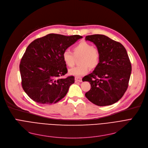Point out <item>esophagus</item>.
<instances>
[{
  "instance_id": "1",
  "label": "esophagus",
  "mask_w": 148,
  "mask_h": 148,
  "mask_svg": "<svg viewBox=\"0 0 148 148\" xmlns=\"http://www.w3.org/2000/svg\"><path fill=\"white\" fill-rule=\"evenodd\" d=\"M75 82H82V78L80 77H75Z\"/></svg>"
}]
</instances>
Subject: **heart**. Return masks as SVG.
<instances>
[{
  "mask_svg": "<svg viewBox=\"0 0 148 148\" xmlns=\"http://www.w3.org/2000/svg\"><path fill=\"white\" fill-rule=\"evenodd\" d=\"M73 53L65 50L62 54V59L68 67H72L75 64V58L79 57V66L69 70V74L74 76H81L86 74L89 68L95 69L99 65L101 55L98 49L85 41H81L72 49Z\"/></svg>",
  "mask_w": 148,
  "mask_h": 148,
  "instance_id": "obj_1",
  "label": "heart"
}]
</instances>
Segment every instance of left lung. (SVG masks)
I'll list each match as a JSON object with an SVG mask.
<instances>
[{
    "label": "left lung",
    "instance_id": "obj_1",
    "mask_svg": "<svg viewBox=\"0 0 148 148\" xmlns=\"http://www.w3.org/2000/svg\"><path fill=\"white\" fill-rule=\"evenodd\" d=\"M98 49L101 59L98 66L83 81L90 84L85 96L98 106L112 105L126 92L131 73V64L125 48L119 42L104 35L86 36Z\"/></svg>",
    "mask_w": 148,
    "mask_h": 148
}]
</instances>
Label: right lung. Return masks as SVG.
I'll list each match as a JSON object with an SVG mask.
<instances>
[{
    "instance_id": "obj_1",
    "label": "right lung",
    "mask_w": 148,
    "mask_h": 148,
    "mask_svg": "<svg viewBox=\"0 0 148 148\" xmlns=\"http://www.w3.org/2000/svg\"><path fill=\"white\" fill-rule=\"evenodd\" d=\"M82 38L50 34L28 45L21 59L20 71L22 88L34 101L55 104L66 95L74 77L61 78L68 72L62 54Z\"/></svg>"
}]
</instances>
